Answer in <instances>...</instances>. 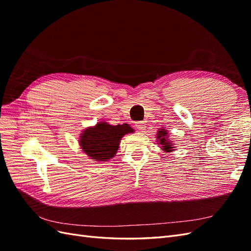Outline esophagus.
Segmentation results:
<instances>
[{"label":"esophagus","instance_id":"obj_1","mask_svg":"<svg viewBox=\"0 0 251 251\" xmlns=\"http://www.w3.org/2000/svg\"><path fill=\"white\" fill-rule=\"evenodd\" d=\"M136 127H137L139 131L143 132L144 130H146V127H147V124L144 123V121H138V123H136Z\"/></svg>","mask_w":251,"mask_h":251}]
</instances>
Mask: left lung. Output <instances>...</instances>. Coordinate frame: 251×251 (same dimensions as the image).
<instances>
[{"mask_svg": "<svg viewBox=\"0 0 251 251\" xmlns=\"http://www.w3.org/2000/svg\"><path fill=\"white\" fill-rule=\"evenodd\" d=\"M166 136H168V133H166V131H164L163 128H161V131L158 132L157 138H160V140H159V144H162V146H163L162 150L169 151H172L171 149H173L174 147L172 146V144L168 140H166V139H168V137H166Z\"/></svg>", "mask_w": 251, "mask_h": 251, "instance_id": "1", "label": "left lung"}]
</instances>
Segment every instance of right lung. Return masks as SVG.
I'll return each mask as SVG.
<instances>
[{
    "mask_svg": "<svg viewBox=\"0 0 251 251\" xmlns=\"http://www.w3.org/2000/svg\"><path fill=\"white\" fill-rule=\"evenodd\" d=\"M132 132L133 128L126 124L111 126L100 123L81 134L80 147L93 160L107 161L115 156L123 136Z\"/></svg>",
    "mask_w": 251,
    "mask_h": 251,
    "instance_id": "1",
    "label": "right lung"
}]
</instances>
